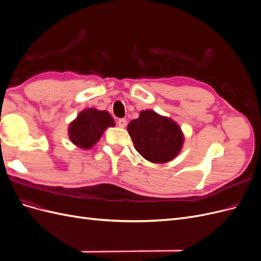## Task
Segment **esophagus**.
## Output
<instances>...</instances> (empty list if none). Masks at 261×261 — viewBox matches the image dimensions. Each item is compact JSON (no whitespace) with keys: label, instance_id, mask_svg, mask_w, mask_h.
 Masks as SVG:
<instances>
[{"label":"esophagus","instance_id":"34e87169","mask_svg":"<svg viewBox=\"0 0 261 261\" xmlns=\"http://www.w3.org/2000/svg\"><path fill=\"white\" fill-rule=\"evenodd\" d=\"M117 124H118V126H120V127L124 128V127H125V126H126V125H127V121H126V120H124V118H121V120H118Z\"/></svg>","mask_w":261,"mask_h":261}]
</instances>
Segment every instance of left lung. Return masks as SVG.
<instances>
[{
	"label": "left lung",
	"instance_id": "obj_1",
	"mask_svg": "<svg viewBox=\"0 0 261 261\" xmlns=\"http://www.w3.org/2000/svg\"><path fill=\"white\" fill-rule=\"evenodd\" d=\"M127 130L137 151L152 163H167L180 152L184 134L172 118L158 114L152 110L139 113Z\"/></svg>",
	"mask_w": 261,
	"mask_h": 261
}]
</instances>
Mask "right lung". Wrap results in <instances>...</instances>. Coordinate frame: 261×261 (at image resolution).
Listing matches in <instances>:
<instances>
[{
	"mask_svg": "<svg viewBox=\"0 0 261 261\" xmlns=\"http://www.w3.org/2000/svg\"><path fill=\"white\" fill-rule=\"evenodd\" d=\"M115 122L108 111L87 108L68 125V137L82 149H91L100 140L107 128L113 127Z\"/></svg>",
	"mask_w": 261,
	"mask_h": 261,
	"instance_id": "1",
	"label": "right lung"
}]
</instances>
